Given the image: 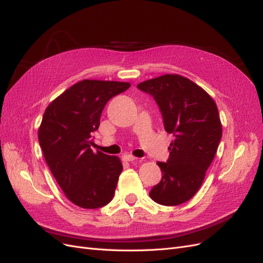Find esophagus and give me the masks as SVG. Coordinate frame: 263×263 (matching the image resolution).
Wrapping results in <instances>:
<instances>
[{
    "instance_id": "obj_1",
    "label": "esophagus",
    "mask_w": 263,
    "mask_h": 263,
    "mask_svg": "<svg viewBox=\"0 0 263 263\" xmlns=\"http://www.w3.org/2000/svg\"><path fill=\"white\" fill-rule=\"evenodd\" d=\"M123 160L126 161V162H133V161H137L138 157L133 156V155H131V154H126V155L123 156Z\"/></svg>"
}]
</instances>
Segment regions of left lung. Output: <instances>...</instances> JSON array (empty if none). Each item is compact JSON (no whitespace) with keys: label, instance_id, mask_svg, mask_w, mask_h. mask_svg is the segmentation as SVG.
Listing matches in <instances>:
<instances>
[{"label":"left lung","instance_id":"obj_1","mask_svg":"<svg viewBox=\"0 0 263 263\" xmlns=\"http://www.w3.org/2000/svg\"><path fill=\"white\" fill-rule=\"evenodd\" d=\"M138 88L155 99L165 130L174 137L167 162H157L163 176L149 197L164 206L183 204L198 192L218 148V108L204 89L181 74H163Z\"/></svg>","mask_w":263,"mask_h":263}]
</instances>
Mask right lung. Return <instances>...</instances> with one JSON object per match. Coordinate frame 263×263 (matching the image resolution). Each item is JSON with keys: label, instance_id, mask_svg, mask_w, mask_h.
Masks as SVG:
<instances>
[{"label": "right lung", "instance_id": "obj_1", "mask_svg": "<svg viewBox=\"0 0 263 263\" xmlns=\"http://www.w3.org/2000/svg\"><path fill=\"white\" fill-rule=\"evenodd\" d=\"M130 82L85 79L52 100L44 112L39 141L48 167L66 197L95 209L114 198L122 163L118 156L93 152L91 133L98 130L107 102Z\"/></svg>", "mask_w": 263, "mask_h": 263}]
</instances>
